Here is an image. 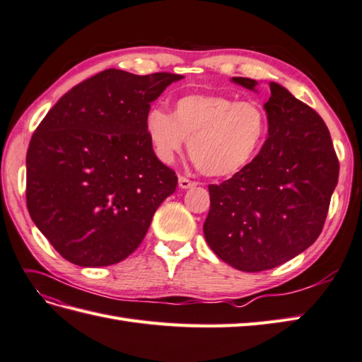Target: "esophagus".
I'll return each instance as SVG.
<instances>
[{"instance_id":"34e87169","label":"esophagus","mask_w":362,"mask_h":362,"mask_svg":"<svg viewBox=\"0 0 362 362\" xmlns=\"http://www.w3.org/2000/svg\"><path fill=\"white\" fill-rule=\"evenodd\" d=\"M178 184H180L181 189H190V187H195L197 186L195 181H190L189 178H186V176H180Z\"/></svg>"}]
</instances>
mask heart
<instances>
[{"instance_id": "b5f03b06", "label": "heart", "mask_w": 362, "mask_h": 362, "mask_svg": "<svg viewBox=\"0 0 362 362\" xmlns=\"http://www.w3.org/2000/svg\"><path fill=\"white\" fill-rule=\"evenodd\" d=\"M268 132V116L255 100L223 94H186L173 102L172 115L151 108L146 133L156 156L172 163L189 141L198 170L211 178H226L251 163Z\"/></svg>"}]
</instances>
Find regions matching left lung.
<instances>
[{
	"label": "left lung",
	"mask_w": 362,
	"mask_h": 362,
	"mask_svg": "<svg viewBox=\"0 0 362 362\" xmlns=\"http://www.w3.org/2000/svg\"><path fill=\"white\" fill-rule=\"evenodd\" d=\"M257 91L259 82L232 77ZM263 108L268 139L243 170L211 184L204 237L235 269L276 268L316 242L338 184L339 160L330 132L315 110L276 82Z\"/></svg>",
	"instance_id": "obj_1"
}]
</instances>
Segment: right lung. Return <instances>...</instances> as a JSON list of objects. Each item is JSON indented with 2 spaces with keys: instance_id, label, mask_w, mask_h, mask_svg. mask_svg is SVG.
Segmentation results:
<instances>
[{
  "instance_id": "add662e5",
  "label": "right lung",
  "mask_w": 362,
  "mask_h": 362,
  "mask_svg": "<svg viewBox=\"0 0 362 362\" xmlns=\"http://www.w3.org/2000/svg\"><path fill=\"white\" fill-rule=\"evenodd\" d=\"M181 78L105 69L69 90L37 127L26 156L28 211L63 259L108 267L141 245L178 184L155 155L146 116Z\"/></svg>"
}]
</instances>
